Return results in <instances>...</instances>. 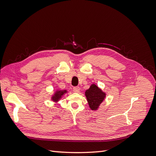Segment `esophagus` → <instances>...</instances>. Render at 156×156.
<instances>
[{
  "label": "esophagus",
  "instance_id": "obj_1",
  "mask_svg": "<svg viewBox=\"0 0 156 156\" xmlns=\"http://www.w3.org/2000/svg\"><path fill=\"white\" fill-rule=\"evenodd\" d=\"M73 90L74 92L78 93V92H79V91H80V88H79V87H73Z\"/></svg>",
  "mask_w": 156,
  "mask_h": 156
}]
</instances>
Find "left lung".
<instances>
[{"instance_id":"8db88e82","label":"left lung","mask_w":156,"mask_h":156,"mask_svg":"<svg viewBox=\"0 0 156 156\" xmlns=\"http://www.w3.org/2000/svg\"><path fill=\"white\" fill-rule=\"evenodd\" d=\"M88 105L91 110L96 111L101 103L104 101L106 97V93L103 92L96 84H92L90 88L85 92Z\"/></svg>"}]
</instances>
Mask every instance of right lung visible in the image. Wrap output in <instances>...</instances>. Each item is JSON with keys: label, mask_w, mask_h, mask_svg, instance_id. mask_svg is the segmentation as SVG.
I'll use <instances>...</instances> for the list:
<instances>
[{"label": "right lung", "mask_w": 156, "mask_h": 156, "mask_svg": "<svg viewBox=\"0 0 156 156\" xmlns=\"http://www.w3.org/2000/svg\"><path fill=\"white\" fill-rule=\"evenodd\" d=\"M67 92L68 91L66 90H56L53 95L51 96V100L55 103L58 102L64 94Z\"/></svg>", "instance_id": "add662e5"}]
</instances>
